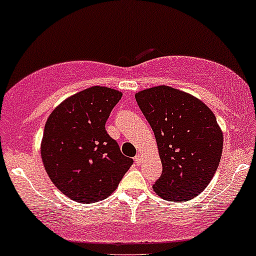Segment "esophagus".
Masks as SVG:
<instances>
[{
	"label": "esophagus",
	"instance_id": "1",
	"mask_svg": "<svg viewBox=\"0 0 256 256\" xmlns=\"http://www.w3.org/2000/svg\"><path fill=\"white\" fill-rule=\"evenodd\" d=\"M142 155H140V154H138V155H136V158H134V161H136V164H142Z\"/></svg>",
	"mask_w": 256,
	"mask_h": 256
}]
</instances>
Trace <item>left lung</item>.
Segmentation results:
<instances>
[{"label": "left lung", "mask_w": 256, "mask_h": 256, "mask_svg": "<svg viewBox=\"0 0 256 256\" xmlns=\"http://www.w3.org/2000/svg\"><path fill=\"white\" fill-rule=\"evenodd\" d=\"M136 100L152 128L162 164L154 192L177 202L198 196L216 173L224 148L214 112L195 96L167 85L142 90Z\"/></svg>", "instance_id": "left-lung-1"}]
</instances>
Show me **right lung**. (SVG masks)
<instances>
[{
    "label": "right lung",
    "instance_id": "add662e5",
    "mask_svg": "<svg viewBox=\"0 0 256 256\" xmlns=\"http://www.w3.org/2000/svg\"><path fill=\"white\" fill-rule=\"evenodd\" d=\"M122 92L92 86L62 101L46 120L41 158L52 183L66 196L92 204L110 196L133 164L105 124Z\"/></svg>",
    "mask_w": 256,
    "mask_h": 256
}]
</instances>
